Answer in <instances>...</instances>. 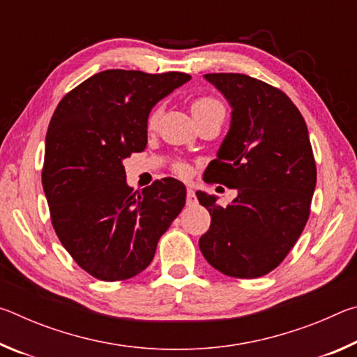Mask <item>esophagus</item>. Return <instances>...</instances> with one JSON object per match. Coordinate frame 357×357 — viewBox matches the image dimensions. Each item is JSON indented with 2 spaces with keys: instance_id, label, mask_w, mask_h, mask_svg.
<instances>
[{
  "instance_id": "esophagus-1",
  "label": "esophagus",
  "mask_w": 357,
  "mask_h": 357,
  "mask_svg": "<svg viewBox=\"0 0 357 357\" xmlns=\"http://www.w3.org/2000/svg\"><path fill=\"white\" fill-rule=\"evenodd\" d=\"M187 204H189V206L197 204V195H195V190H193L192 187H187Z\"/></svg>"
}]
</instances>
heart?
Listing matches in <instances>:
<instances>
[{"label": "heart", "instance_id": "b5f03b06", "mask_svg": "<svg viewBox=\"0 0 357 357\" xmlns=\"http://www.w3.org/2000/svg\"><path fill=\"white\" fill-rule=\"evenodd\" d=\"M214 105H220V104H219V102H217L215 99H213V98H198V99L193 100V104H192V113H193V112L204 110V108H209V107H214ZM159 116H160V110H154L153 113L149 114V119H148V126H149V128H155L157 121H159ZM178 170L184 173L185 168H184V167H179Z\"/></svg>", "mask_w": 357, "mask_h": 357}]
</instances>
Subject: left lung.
Segmentation results:
<instances>
[{
  "label": "left lung",
  "instance_id": "8db88e82",
  "mask_svg": "<svg viewBox=\"0 0 357 357\" xmlns=\"http://www.w3.org/2000/svg\"><path fill=\"white\" fill-rule=\"evenodd\" d=\"M227 99L231 119L204 176L238 197L222 208L197 192L211 227L198 241L222 274L255 279L279 266L301 236L317 185L309 130L285 93L244 74H206Z\"/></svg>",
  "mask_w": 357,
  "mask_h": 357
}]
</instances>
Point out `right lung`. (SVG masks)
<instances>
[{"label":"right lung","mask_w":357,"mask_h":357,"mask_svg":"<svg viewBox=\"0 0 357 357\" xmlns=\"http://www.w3.org/2000/svg\"><path fill=\"white\" fill-rule=\"evenodd\" d=\"M190 80L183 72H99L53 113L42 185L53 228L77 264L99 280H126L153 261L185 204V185L164 178L137 193L123 162L148 143L157 102Z\"/></svg>","instance_id":"right-lung-1"}]
</instances>
